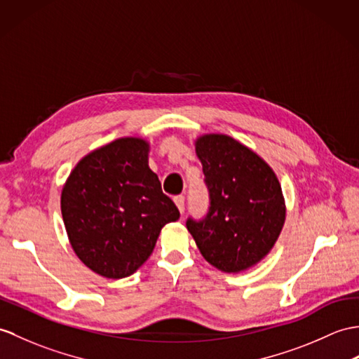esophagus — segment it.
Masks as SVG:
<instances>
[{
    "mask_svg": "<svg viewBox=\"0 0 359 359\" xmlns=\"http://www.w3.org/2000/svg\"><path fill=\"white\" fill-rule=\"evenodd\" d=\"M174 203L177 205L180 214H183V211H185V197H183V196H176V197H174Z\"/></svg>",
    "mask_w": 359,
    "mask_h": 359,
    "instance_id": "obj_1",
    "label": "esophagus"
}]
</instances>
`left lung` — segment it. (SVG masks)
<instances>
[{
	"mask_svg": "<svg viewBox=\"0 0 359 359\" xmlns=\"http://www.w3.org/2000/svg\"><path fill=\"white\" fill-rule=\"evenodd\" d=\"M210 206L187 228L215 268L240 272L268 254L285 223V200L271 166L248 147L224 135L196 142Z\"/></svg>",
	"mask_w": 359,
	"mask_h": 359,
	"instance_id": "1",
	"label": "left lung"
}]
</instances>
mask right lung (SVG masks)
I'll return each mask as SVG.
<instances>
[{"instance_id":"1","label":"right lung","mask_w":359,"mask_h":359,"mask_svg":"<svg viewBox=\"0 0 359 359\" xmlns=\"http://www.w3.org/2000/svg\"><path fill=\"white\" fill-rule=\"evenodd\" d=\"M73 251L107 278L136 272L151 255L161 229L180 217L148 166V144L122 137L86 156L61 196Z\"/></svg>"}]
</instances>
